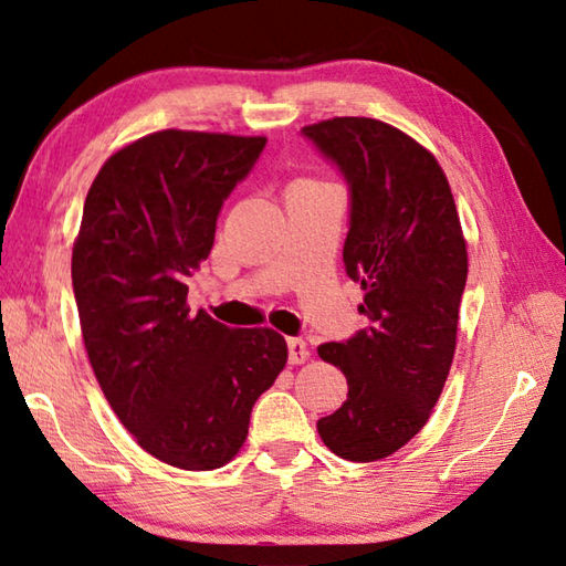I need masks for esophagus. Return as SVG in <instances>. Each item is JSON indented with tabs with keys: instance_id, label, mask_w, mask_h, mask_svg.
Listing matches in <instances>:
<instances>
[{
	"instance_id": "34e87169",
	"label": "esophagus",
	"mask_w": 566,
	"mask_h": 566,
	"mask_svg": "<svg viewBox=\"0 0 566 566\" xmlns=\"http://www.w3.org/2000/svg\"><path fill=\"white\" fill-rule=\"evenodd\" d=\"M307 355L311 352H307V343L303 337H287V361L291 365H301V361L307 359Z\"/></svg>"
}]
</instances>
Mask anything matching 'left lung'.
Returning a JSON list of instances; mask_svg holds the SVG:
<instances>
[{
	"mask_svg": "<svg viewBox=\"0 0 566 566\" xmlns=\"http://www.w3.org/2000/svg\"><path fill=\"white\" fill-rule=\"evenodd\" d=\"M301 133L347 182L343 261L369 319L349 339L317 347L349 389L317 431L339 458L379 461L423 429L449 377L468 279L461 221L436 157L397 127L333 117Z\"/></svg>",
	"mask_w": 566,
	"mask_h": 566,
	"instance_id": "1",
	"label": "left lung"
}]
</instances>
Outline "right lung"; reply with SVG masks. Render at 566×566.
Here are the masks:
<instances>
[{
  "mask_svg": "<svg viewBox=\"0 0 566 566\" xmlns=\"http://www.w3.org/2000/svg\"><path fill=\"white\" fill-rule=\"evenodd\" d=\"M265 137L163 130L101 167L83 205L71 279L105 399L147 453L185 471L229 463L285 339L189 313L187 279L214 247L223 201Z\"/></svg>",
  "mask_w": 566,
  "mask_h": 566,
  "instance_id": "right-lung-1",
  "label": "right lung"
}]
</instances>
